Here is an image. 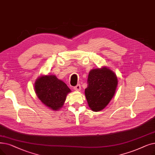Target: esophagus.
Returning a JSON list of instances; mask_svg holds the SVG:
<instances>
[{
    "label": "esophagus",
    "instance_id": "obj_1",
    "mask_svg": "<svg viewBox=\"0 0 155 155\" xmlns=\"http://www.w3.org/2000/svg\"><path fill=\"white\" fill-rule=\"evenodd\" d=\"M73 89L75 91H80V89H81V86H80V84H78L76 86L73 87Z\"/></svg>",
    "mask_w": 155,
    "mask_h": 155
}]
</instances>
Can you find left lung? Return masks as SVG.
Instances as JSON below:
<instances>
[{
    "label": "left lung",
    "mask_w": 155,
    "mask_h": 155,
    "mask_svg": "<svg viewBox=\"0 0 155 155\" xmlns=\"http://www.w3.org/2000/svg\"><path fill=\"white\" fill-rule=\"evenodd\" d=\"M118 84L117 76L106 67L89 72L85 94L88 104L94 111L104 109L115 94Z\"/></svg>",
    "instance_id": "left-lung-1"
}]
</instances>
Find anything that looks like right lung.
<instances>
[{
    "instance_id": "right-lung-1",
    "label": "right lung",
    "mask_w": 155,
    "mask_h": 155,
    "mask_svg": "<svg viewBox=\"0 0 155 155\" xmlns=\"http://www.w3.org/2000/svg\"><path fill=\"white\" fill-rule=\"evenodd\" d=\"M35 91L39 99L51 110H58L65 101L70 89L61 80L52 75L39 77L35 83Z\"/></svg>"
}]
</instances>
